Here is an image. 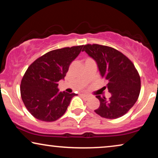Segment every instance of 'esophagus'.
<instances>
[{
  "instance_id": "1",
  "label": "esophagus",
  "mask_w": 158,
  "mask_h": 158,
  "mask_svg": "<svg viewBox=\"0 0 158 158\" xmlns=\"http://www.w3.org/2000/svg\"><path fill=\"white\" fill-rule=\"evenodd\" d=\"M81 96H83V98L85 99V100H88V99H89V98H90V96H88V95H86V94H81Z\"/></svg>"
}]
</instances>
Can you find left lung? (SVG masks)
<instances>
[{
    "instance_id": "8db88e82",
    "label": "left lung",
    "mask_w": 158,
    "mask_h": 158,
    "mask_svg": "<svg viewBox=\"0 0 158 158\" xmlns=\"http://www.w3.org/2000/svg\"><path fill=\"white\" fill-rule=\"evenodd\" d=\"M85 51L96 60L102 78L107 82L111 96H96L100 106L95 112L101 117L114 119L124 116L135 105L141 89V80L133 62L113 47L97 44L83 45Z\"/></svg>"
}]
</instances>
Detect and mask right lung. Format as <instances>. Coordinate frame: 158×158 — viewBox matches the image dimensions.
I'll return each instance as SVG.
<instances>
[{
    "instance_id": "add662e5",
    "label": "right lung",
    "mask_w": 158,
    "mask_h": 158,
    "mask_svg": "<svg viewBox=\"0 0 158 158\" xmlns=\"http://www.w3.org/2000/svg\"><path fill=\"white\" fill-rule=\"evenodd\" d=\"M83 45L64 47L47 52L29 66L21 82V96L30 114L42 122H55L65 113L75 94L59 92L69 66Z\"/></svg>"
}]
</instances>
